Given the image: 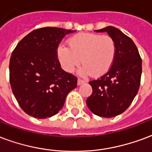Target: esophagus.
Listing matches in <instances>:
<instances>
[{
	"mask_svg": "<svg viewBox=\"0 0 152 152\" xmlns=\"http://www.w3.org/2000/svg\"><path fill=\"white\" fill-rule=\"evenodd\" d=\"M85 83V81L83 80V79H77V85L79 86V85H82L83 83Z\"/></svg>",
	"mask_w": 152,
	"mask_h": 152,
	"instance_id": "esophagus-1",
	"label": "esophagus"
}]
</instances>
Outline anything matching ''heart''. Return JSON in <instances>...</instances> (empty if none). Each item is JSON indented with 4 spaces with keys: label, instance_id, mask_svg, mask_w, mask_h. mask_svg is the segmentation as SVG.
<instances>
[{
    "label": "heart",
    "instance_id": "obj_1",
    "mask_svg": "<svg viewBox=\"0 0 152 152\" xmlns=\"http://www.w3.org/2000/svg\"><path fill=\"white\" fill-rule=\"evenodd\" d=\"M69 47L60 45L57 56L65 71L71 73L79 65L83 66L79 75L100 76L113 64L117 46L111 36L94 33H79L69 39Z\"/></svg>",
    "mask_w": 152,
    "mask_h": 152
}]
</instances>
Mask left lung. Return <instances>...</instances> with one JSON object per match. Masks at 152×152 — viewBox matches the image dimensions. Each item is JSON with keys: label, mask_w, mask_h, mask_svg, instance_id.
I'll use <instances>...</instances> for the list:
<instances>
[{"label": "left lung", "mask_w": 152, "mask_h": 152, "mask_svg": "<svg viewBox=\"0 0 152 152\" xmlns=\"http://www.w3.org/2000/svg\"><path fill=\"white\" fill-rule=\"evenodd\" d=\"M95 31L107 32L115 41L117 52L110 69L99 79L89 82L92 94L86 103L97 116L113 117L126 111L138 93L142 59L134 41L119 29L108 26Z\"/></svg>", "instance_id": "obj_1"}]
</instances>
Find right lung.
<instances>
[{
	"label": "right lung",
	"instance_id": "obj_1",
	"mask_svg": "<svg viewBox=\"0 0 152 152\" xmlns=\"http://www.w3.org/2000/svg\"><path fill=\"white\" fill-rule=\"evenodd\" d=\"M75 31L57 27L34 30L17 44L10 61V82L23 111L39 119L62 108L77 77L63 70L56 49L65 35Z\"/></svg>",
	"mask_w": 152,
	"mask_h": 152
}]
</instances>
